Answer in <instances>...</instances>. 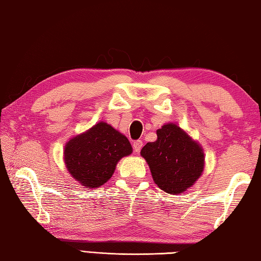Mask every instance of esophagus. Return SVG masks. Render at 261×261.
<instances>
[{
  "instance_id": "34e87169",
  "label": "esophagus",
  "mask_w": 261,
  "mask_h": 261,
  "mask_svg": "<svg viewBox=\"0 0 261 261\" xmlns=\"http://www.w3.org/2000/svg\"><path fill=\"white\" fill-rule=\"evenodd\" d=\"M142 146H144V144H142L141 140L135 141L134 145H132V147H134V151H135V152H139L140 149L142 148Z\"/></svg>"
}]
</instances>
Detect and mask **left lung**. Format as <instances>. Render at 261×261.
<instances>
[{"label": "left lung", "instance_id": "1", "mask_svg": "<svg viewBox=\"0 0 261 261\" xmlns=\"http://www.w3.org/2000/svg\"><path fill=\"white\" fill-rule=\"evenodd\" d=\"M140 154L149 165L156 185L173 195L195 185L205 166L202 148L174 123L158 129L157 140L148 142Z\"/></svg>", "mask_w": 261, "mask_h": 261}]
</instances>
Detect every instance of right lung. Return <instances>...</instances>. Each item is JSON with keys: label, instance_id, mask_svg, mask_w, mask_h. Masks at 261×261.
Wrapping results in <instances>:
<instances>
[{"label": "right lung", "instance_id": "right-lung-1", "mask_svg": "<svg viewBox=\"0 0 261 261\" xmlns=\"http://www.w3.org/2000/svg\"><path fill=\"white\" fill-rule=\"evenodd\" d=\"M131 152L132 147L125 136L99 122L66 142L64 163L75 181L93 189L109 181L117 162Z\"/></svg>", "mask_w": 261, "mask_h": 261}]
</instances>
